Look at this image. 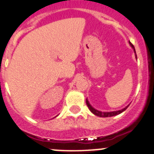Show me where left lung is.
<instances>
[{
    "label": "left lung",
    "instance_id": "obj_1",
    "mask_svg": "<svg viewBox=\"0 0 154 154\" xmlns=\"http://www.w3.org/2000/svg\"><path fill=\"white\" fill-rule=\"evenodd\" d=\"M130 45H131V47L133 48V49H134V51H135L134 46L132 45L131 42H130ZM136 57H137V55H136ZM86 105H87V106H88V108L89 109V110H90L92 113L95 114V115L97 116H99V117H111V116H116L118 115V114L121 113V112H123V111H125V110L127 109V107L129 106H127L125 107V108L123 109L118 110V111H114V112H101V111H99V110H96V109H94L93 107L89 104V101H88V99H86Z\"/></svg>",
    "mask_w": 154,
    "mask_h": 154
}]
</instances>
